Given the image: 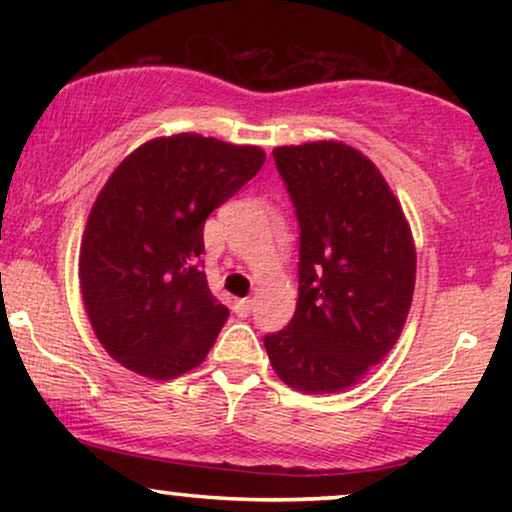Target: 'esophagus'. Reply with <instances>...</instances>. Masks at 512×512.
Instances as JSON below:
<instances>
[{
	"mask_svg": "<svg viewBox=\"0 0 512 512\" xmlns=\"http://www.w3.org/2000/svg\"><path fill=\"white\" fill-rule=\"evenodd\" d=\"M251 310H254V300H251V298H242V300H237V303H235L237 317H249Z\"/></svg>",
	"mask_w": 512,
	"mask_h": 512,
	"instance_id": "34e87169",
	"label": "esophagus"
}]
</instances>
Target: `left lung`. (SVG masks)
I'll return each instance as SVG.
<instances>
[{"label":"left lung","mask_w":512,"mask_h":512,"mask_svg":"<svg viewBox=\"0 0 512 512\" xmlns=\"http://www.w3.org/2000/svg\"><path fill=\"white\" fill-rule=\"evenodd\" d=\"M272 156L298 216V305L263 342L291 389L338 394L396 345L415 293V242L401 202L361 151L310 142Z\"/></svg>","instance_id":"obj_1"}]
</instances>
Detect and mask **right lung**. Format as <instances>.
Returning a JSON list of instances; mask_svg holds the SVG:
<instances>
[{"label":"right lung","instance_id":"obj_1","mask_svg":"<svg viewBox=\"0 0 512 512\" xmlns=\"http://www.w3.org/2000/svg\"><path fill=\"white\" fill-rule=\"evenodd\" d=\"M258 146L158 137L116 167L83 230V305L111 359L151 380L200 366L226 324L200 254L207 216L254 179Z\"/></svg>","mask_w":512,"mask_h":512}]
</instances>
